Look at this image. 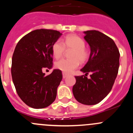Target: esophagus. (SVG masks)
I'll return each instance as SVG.
<instances>
[{"label": "esophagus", "instance_id": "obj_1", "mask_svg": "<svg viewBox=\"0 0 133 133\" xmlns=\"http://www.w3.org/2000/svg\"><path fill=\"white\" fill-rule=\"evenodd\" d=\"M62 76H63V78H65L68 76V75L65 73H62Z\"/></svg>", "mask_w": 133, "mask_h": 133}]
</instances>
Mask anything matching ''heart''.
<instances>
[{"mask_svg": "<svg viewBox=\"0 0 133 133\" xmlns=\"http://www.w3.org/2000/svg\"><path fill=\"white\" fill-rule=\"evenodd\" d=\"M85 42L75 35H68L64 41H57L52 46V53L55 58H60L64 54L65 49H73L70 55L71 59H61L56 62V67L64 73H69L79 66L80 63L88 60L89 53L85 48Z\"/></svg>", "mask_w": 133, "mask_h": 133, "instance_id": "heart-1", "label": "heart"}]
</instances>
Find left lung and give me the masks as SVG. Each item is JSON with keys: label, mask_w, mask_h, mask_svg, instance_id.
<instances>
[{"label": "left lung", "mask_w": 133, "mask_h": 133, "mask_svg": "<svg viewBox=\"0 0 133 133\" xmlns=\"http://www.w3.org/2000/svg\"><path fill=\"white\" fill-rule=\"evenodd\" d=\"M84 38L91 49L89 58L81 71L85 75L76 76L73 93L78 102L95 105L111 91L118 72L120 53L112 38L96 30L84 31ZM91 73L90 78L87 75Z\"/></svg>", "instance_id": "left-lung-1"}]
</instances>
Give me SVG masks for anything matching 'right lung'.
<instances>
[{"mask_svg": "<svg viewBox=\"0 0 133 133\" xmlns=\"http://www.w3.org/2000/svg\"><path fill=\"white\" fill-rule=\"evenodd\" d=\"M61 35L56 30L36 29L24 36L16 45L12 79L19 97L31 108H46L55 100L62 71L54 69L45 76L43 71L53 66L52 46Z\"/></svg>", "mask_w": 133, "mask_h": 133, "instance_id": "right-lung-1", "label": "right lung"}]
</instances>
